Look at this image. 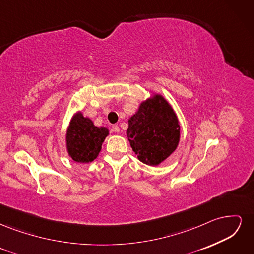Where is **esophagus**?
Listing matches in <instances>:
<instances>
[{
	"label": "esophagus",
	"instance_id": "esophagus-1",
	"mask_svg": "<svg viewBox=\"0 0 254 254\" xmlns=\"http://www.w3.org/2000/svg\"><path fill=\"white\" fill-rule=\"evenodd\" d=\"M112 130L114 132H117V133H119L120 131H121V129H120V127L118 126V125H114L113 127H112Z\"/></svg>",
	"mask_w": 254,
	"mask_h": 254
}]
</instances>
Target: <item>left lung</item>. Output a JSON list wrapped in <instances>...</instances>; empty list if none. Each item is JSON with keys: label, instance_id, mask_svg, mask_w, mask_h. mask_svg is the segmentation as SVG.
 Here are the masks:
<instances>
[{"label": "left lung", "instance_id": "8db88e82", "mask_svg": "<svg viewBox=\"0 0 254 254\" xmlns=\"http://www.w3.org/2000/svg\"><path fill=\"white\" fill-rule=\"evenodd\" d=\"M126 133L137 159L147 165L157 166L178 147L180 124L165 97L153 93L140 104L128 120Z\"/></svg>", "mask_w": 254, "mask_h": 254}]
</instances>
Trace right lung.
Masks as SVG:
<instances>
[{
    "label": "right lung",
    "mask_w": 254,
    "mask_h": 254,
    "mask_svg": "<svg viewBox=\"0 0 254 254\" xmlns=\"http://www.w3.org/2000/svg\"><path fill=\"white\" fill-rule=\"evenodd\" d=\"M109 129L97 127L81 111L74 113L65 133L67 155L75 162L89 163L95 160L102 149Z\"/></svg>",
    "instance_id": "1"
}]
</instances>
